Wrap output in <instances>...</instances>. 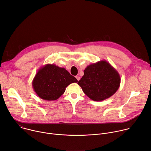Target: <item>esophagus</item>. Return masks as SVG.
Wrapping results in <instances>:
<instances>
[{
    "label": "esophagus",
    "mask_w": 151,
    "mask_h": 151,
    "mask_svg": "<svg viewBox=\"0 0 151 151\" xmlns=\"http://www.w3.org/2000/svg\"><path fill=\"white\" fill-rule=\"evenodd\" d=\"M76 79H77L78 81L80 80V76H76Z\"/></svg>",
    "instance_id": "obj_1"
}]
</instances>
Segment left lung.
<instances>
[{
	"label": "left lung",
	"instance_id": "obj_1",
	"mask_svg": "<svg viewBox=\"0 0 151 151\" xmlns=\"http://www.w3.org/2000/svg\"><path fill=\"white\" fill-rule=\"evenodd\" d=\"M78 84L94 101H100L113 96L118 90L121 78L118 71L106 60L90 64Z\"/></svg>",
	"mask_w": 151,
	"mask_h": 151
}]
</instances>
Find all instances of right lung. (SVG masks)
Listing matches in <instances>:
<instances>
[{
  "mask_svg": "<svg viewBox=\"0 0 151 151\" xmlns=\"http://www.w3.org/2000/svg\"><path fill=\"white\" fill-rule=\"evenodd\" d=\"M77 82L65 68L47 64L38 70L33 79L32 87L40 99L51 101L57 100L69 85Z\"/></svg>",
  "mask_w": 151,
  "mask_h": 151,
  "instance_id": "obj_1",
  "label": "right lung"
}]
</instances>
